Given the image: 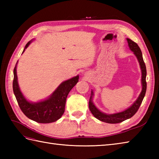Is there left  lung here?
Masks as SVG:
<instances>
[{
	"mask_svg": "<svg viewBox=\"0 0 159 159\" xmlns=\"http://www.w3.org/2000/svg\"><path fill=\"white\" fill-rule=\"evenodd\" d=\"M127 41L128 43V46H129L130 50L133 51L134 55H136L137 58L139 61L140 67L141 69V72H142V76H141V83H142V91L140 93V95L138 98L137 100L134 102V103L130 107L128 108V109L125 110L124 111L120 113H115L112 115H107L105 113H103L100 111L97 108L94 106V104L92 102V96H93V92H92V95L89 98V110L93 116L104 122L109 123V124H117L122 122L123 121L129 119V118L133 117L134 114L137 113L138 109H139L141 106V104L143 100V98L145 96V94L146 92L147 89V83H146V64L144 63V61L143 59L142 52L139 46L137 43L133 42V40L130 39H127Z\"/></svg>",
	"mask_w": 159,
	"mask_h": 159,
	"instance_id": "left-lung-1",
	"label": "left lung"
}]
</instances>
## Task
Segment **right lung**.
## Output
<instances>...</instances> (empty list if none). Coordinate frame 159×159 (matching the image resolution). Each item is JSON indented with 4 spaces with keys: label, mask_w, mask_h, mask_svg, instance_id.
I'll return each mask as SVG.
<instances>
[{
    "label": "right lung",
    "mask_w": 159,
    "mask_h": 159,
    "mask_svg": "<svg viewBox=\"0 0 159 159\" xmlns=\"http://www.w3.org/2000/svg\"><path fill=\"white\" fill-rule=\"evenodd\" d=\"M30 44L26 43L23 52ZM16 66L13 70V90L17 102L23 113L29 119L38 123H51L59 120L65 111L67 96L79 81V76L63 82L48 99L37 103L28 102L19 88L16 74Z\"/></svg>",
    "instance_id": "obj_1"
}]
</instances>
